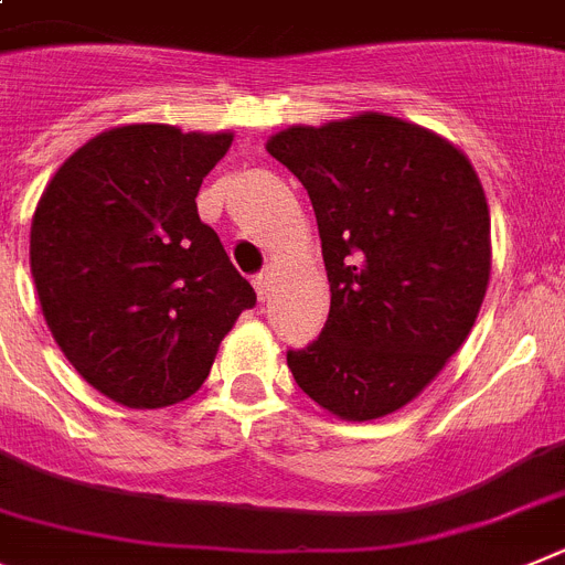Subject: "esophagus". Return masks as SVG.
<instances>
[{"label":"esophagus","instance_id":"34e87169","mask_svg":"<svg viewBox=\"0 0 565 565\" xmlns=\"http://www.w3.org/2000/svg\"><path fill=\"white\" fill-rule=\"evenodd\" d=\"M273 284H276V273H273V269H264L262 276H255L253 287H255V292H258V298H262V301H267V298H269V289H273Z\"/></svg>","mask_w":565,"mask_h":565}]
</instances>
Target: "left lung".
<instances>
[{
  "instance_id": "8db88e82",
  "label": "left lung",
  "mask_w": 565,
  "mask_h": 565,
  "mask_svg": "<svg viewBox=\"0 0 565 565\" xmlns=\"http://www.w3.org/2000/svg\"><path fill=\"white\" fill-rule=\"evenodd\" d=\"M310 193L330 281L318 341L287 366L341 420L415 401L472 332L492 269L483 184L463 150L386 113L269 136Z\"/></svg>"
}]
</instances>
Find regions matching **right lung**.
Here are the masks:
<instances>
[{"mask_svg": "<svg viewBox=\"0 0 565 565\" xmlns=\"http://www.w3.org/2000/svg\"><path fill=\"white\" fill-rule=\"evenodd\" d=\"M233 134L125 125L58 167L31 224V273L58 350L130 409L190 398L255 303L199 218L201 181Z\"/></svg>", "mask_w": 565, "mask_h": 565, "instance_id": "right-lung-1", "label": "right lung"}]
</instances>
